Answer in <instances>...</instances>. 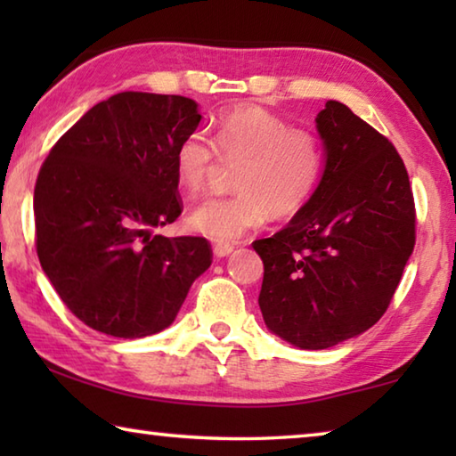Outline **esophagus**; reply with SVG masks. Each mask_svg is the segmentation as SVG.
Segmentation results:
<instances>
[{
  "label": "esophagus",
  "instance_id": "obj_1",
  "mask_svg": "<svg viewBox=\"0 0 456 456\" xmlns=\"http://www.w3.org/2000/svg\"><path fill=\"white\" fill-rule=\"evenodd\" d=\"M233 251V245H227V243H217L213 247V253H215V257H227L229 253Z\"/></svg>",
  "mask_w": 456,
  "mask_h": 456
}]
</instances>
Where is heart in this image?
<instances>
[{"mask_svg": "<svg viewBox=\"0 0 456 456\" xmlns=\"http://www.w3.org/2000/svg\"><path fill=\"white\" fill-rule=\"evenodd\" d=\"M241 160L237 192L213 197L191 213L189 225L215 243H235L273 213L285 219L304 209L318 191L326 151L310 128L289 126L264 106H235L213 126V142L200 130L175 149V175L189 195L205 189L215 159Z\"/></svg>", "mask_w": 456, "mask_h": 456, "instance_id": "obj_1", "label": "heart"}]
</instances>
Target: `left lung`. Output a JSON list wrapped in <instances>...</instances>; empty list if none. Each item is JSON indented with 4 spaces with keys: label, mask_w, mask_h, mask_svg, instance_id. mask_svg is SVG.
I'll list each match as a JSON object with an SVG mask.
<instances>
[{
    "label": "left lung",
    "mask_w": 456,
    "mask_h": 456,
    "mask_svg": "<svg viewBox=\"0 0 456 456\" xmlns=\"http://www.w3.org/2000/svg\"><path fill=\"white\" fill-rule=\"evenodd\" d=\"M315 122L326 146L318 191L288 227L253 241L267 328L302 350L372 328L416 241L414 197L395 144L336 100Z\"/></svg>",
    "instance_id": "left-lung-1"
}]
</instances>
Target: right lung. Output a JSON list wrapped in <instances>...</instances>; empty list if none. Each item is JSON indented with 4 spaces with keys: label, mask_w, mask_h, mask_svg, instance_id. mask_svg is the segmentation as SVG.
<instances>
[{
    "label": "right lung",
    "mask_w": 456,
    "mask_h": 456,
    "mask_svg": "<svg viewBox=\"0 0 456 456\" xmlns=\"http://www.w3.org/2000/svg\"><path fill=\"white\" fill-rule=\"evenodd\" d=\"M199 120L191 98L120 92L92 106L45 157L34 189L36 251L88 328L157 334L211 265L205 237L152 235L183 213L175 149Z\"/></svg>",
    "instance_id": "obj_1"
}]
</instances>
